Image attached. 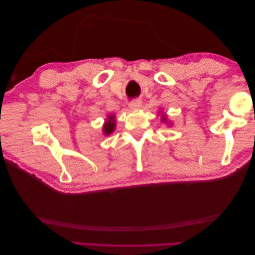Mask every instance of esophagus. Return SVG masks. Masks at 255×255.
<instances>
[{
  "label": "esophagus",
  "mask_w": 255,
  "mask_h": 255,
  "mask_svg": "<svg viewBox=\"0 0 255 255\" xmlns=\"http://www.w3.org/2000/svg\"><path fill=\"white\" fill-rule=\"evenodd\" d=\"M141 105H142V103H141V101H139V100H134V101L129 103V109L130 110H139Z\"/></svg>",
  "instance_id": "1"
}]
</instances>
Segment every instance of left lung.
I'll return each mask as SVG.
<instances>
[{
	"instance_id": "left-lung-1",
	"label": "left lung",
	"mask_w": 255,
	"mask_h": 255,
	"mask_svg": "<svg viewBox=\"0 0 255 255\" xmlns=\"http://www.w3.org/2000/svg\"><path fill=\"white\" fill-rule=\"evenodd\" d=\"M161 121H164V122H166V121H167L166 116H163V119H161Z\"/></svg>"
}]
</instances>
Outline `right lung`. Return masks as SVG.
<instances>
[{
  "label": "right lung",
  "mask_w": 255,
  "mask_h": 255,
  "mask_svg": "<svg viewBox=\"0 0 255 255\" xmlns=\"http://www.w3.org/2000/svg\"><path fill=\"white\" fill-rule=\"evenodd\" d=\"M115 127H116V121H115V116L111 115L107 117L104 126H103V132L105 135H110L114 132L115 129Z\"/></svg>",
  "instance_id": "add662e5"
}]
</instances>
